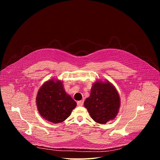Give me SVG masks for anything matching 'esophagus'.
<instances>
[{"mask_svg": "<svg viewBox=\"0 0 160 160\" xmlns=\"http://www.w3.org/2000/svg\"><path fill=\"white\" fill-rule=\"evenodd\" d=\"M83 102H84V101H83V100L79 101L77 102V105H78V106H83Z\"/></svg>", "mask_w": 160, "mask_h": 160, "instance_id": "esophagus-1", "label": "esophagus"}]
</instances>
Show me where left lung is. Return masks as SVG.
Returning a JSON list of instances; mask_svg holds the SVG:
<instances>
[{
	"label": "left lung",
	"mask_w": 160,
	"mask_h": 160,
	"mask_svg": "<svg viewBox=\"0 0 160 160\" xmlns=\"http://www.w3.org/2000/svg\"><path fill=\"white\" fill-rule=\"evenodd\" d=\"M84 106L96 122L104 124L117 117L120 106V96L109 82L98 81L92 85Z\"/></svg>",
	"instance_id": "8db88e82"
}]
</instances>
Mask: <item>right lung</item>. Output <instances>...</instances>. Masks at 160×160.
<instances>
[{
    "mask_svg": "<svg viewBox=\"0 0 160 160\" xmlns=\"http://www.w3.org/2000/svg\"><path fill=\"white\" fill-rule=\"evenodd\" d=\"M36 103L41 117L54 123L64 122L77 106L76 102L65 92L62 81L54 79L41 86Z\"/></svg>",
    "mask_w": 160,
    "mask_h": 160,
    "instance_id": "add662e5",
    "label": "right lung"
}]
</instances>
